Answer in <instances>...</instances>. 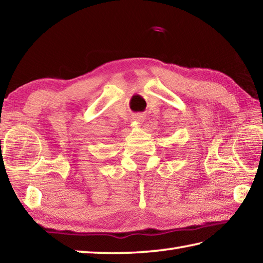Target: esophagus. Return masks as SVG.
Returning <instances> with one entry per match:
<instances>
[{
  "label": "esophagus",
  "mask_w": 263,
  "mask_h": 263,
  "mask_svg": "<svg viewBox=\"0 0 263 263\" xmlns=\"http://www.w3.org/2000/svg\"><path fill=\"white\" fill-rule=\"evenodd\" d=\"M133 120H135V122L141 123V122L143 121V116H142L141 114H138V115H136V116H135V118H133Z\"/></svg>",
  "instance_id": "34e87169"
}]
</instances>
